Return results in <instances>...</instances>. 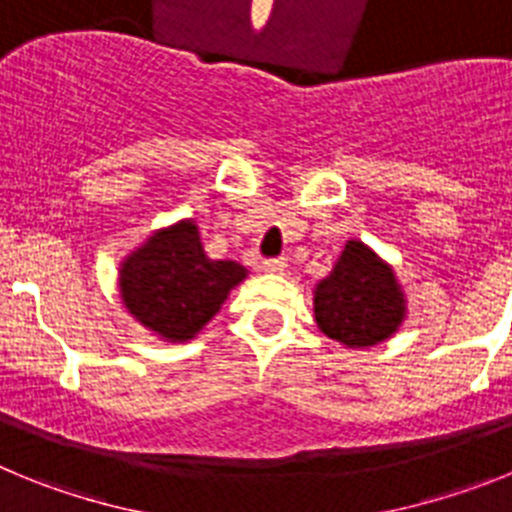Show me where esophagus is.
I'll return each mask as SVG.
<instances>
[{
	"mask_svg": "<svg viewBox=\"0 0 512 512\" xmlns=\"http://www.w3.org/2000/svg\"><path fill=\"white\" fill-rule=\"evenodd\" d=\"M261 269H264L266 274H284V269H287V261H284V259H266L264 264H261Z\"/></svg>",
	"mask_w": 512,
	"mask_h": 512,
	"instance_id": "obj_1",
	"label": "esophagus"
}]
</instances>
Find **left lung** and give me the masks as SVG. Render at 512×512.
Wrapping results in <instances>:
<instances>
[{
	"mask_svg": "<svg viewBox=\"0 0 512 512\" xmlns=\"http://www.w3.org/2000/svg\"><path fill=\"white\" fill-rule=\"evenodd\" d=\"M315 320L348 348L377 346L405 320V295L395 271L361 241H348L336 266L315 287Z\"/></svg>",
	"mask_w": 512,
	"mask_h": 512,
	"instance_id": "left-lung-1",
	"label": "left lung"
}]
</instances>
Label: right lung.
<instances>
[{
  "label": "right lung",
  "instance_id": "1",
  "mask_svg": "<svg viewBox=\"0 0 512 512\" xmlns=\"http://www.w3.org/2000/svg\"><path fill=\"white\" fill-rule=\"evenodd\" d=\"M246 277V266L207 256L194 220H179L125 256L120 297L140 325L184 343L210 323L230 289Z\"/></svg>",
  "mask_w": 512,
  "mask_h": 512
}]
</instances>
